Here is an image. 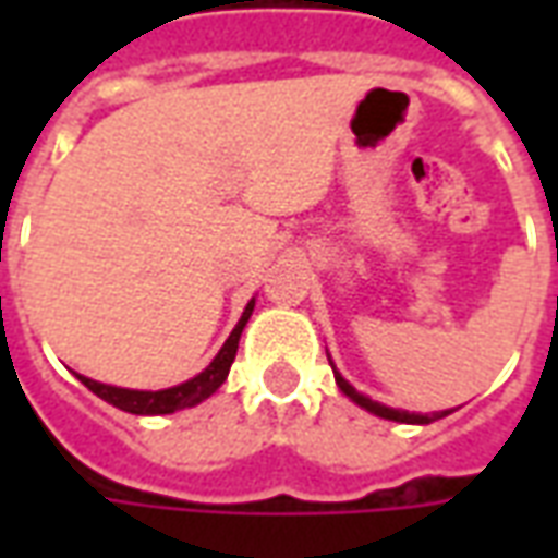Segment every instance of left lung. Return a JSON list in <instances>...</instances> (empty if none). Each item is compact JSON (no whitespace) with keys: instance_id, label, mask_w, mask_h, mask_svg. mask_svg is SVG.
<instances>
[{"instance_id":"8db88e82","label":"left lung","mask_w":558,"mask_h":558,"mask_svg":"<svg viewBox=\"0 0 558 558\" xmlns=\"http://www.w3.org/2000/svg\"><path fill=\"white\" fill-rule=\"evenodd\" d=\"M335 379H338L340 391L347 395V398H352L359 407H364L367 412H374V415H379V418H391V421H403V424H430V421L442 418V415H448V412H433V415H418V412H403V410H388V407H383V403H376V400L364 398V395H359L355 388L343 379L340 374H335Z\"/></svg>"}]
</instances>
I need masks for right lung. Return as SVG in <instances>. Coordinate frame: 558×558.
<instances>
[{"label": "right lung", "instance_id": "1", "mask_svg": "<svg viewBox=\"0 0 558 558\" xmlns=\"http://www.w3.org/2000/svg\"><path fill=\"white\" fill-rule=\"evenodd\" d=\"M251 314H254V299L247 302L242 319H239V326L232 328V335L227 338V343L220 347V352L215 355V362L208 364L203 374H196L194 379L182 383V386L163 388V391H131V388L101 386V383H95L89 376L77 374L80 383L89 388V391H95L101 400L113 403L119 410L134 412V415H170V412L184 410V407H196L199 400L211 398L220 388V383L227 379V374H230V364L235 362V350H239V338H242V331L244 326H247Z\"/></svg>", "mask_w": 558, "mask_h": 558}]
</instances>
